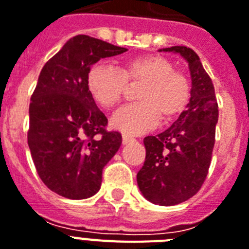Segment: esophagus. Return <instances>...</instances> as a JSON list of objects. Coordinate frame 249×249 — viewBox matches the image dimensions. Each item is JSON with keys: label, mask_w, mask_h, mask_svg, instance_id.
Listing matches in <instances>:
<instances>
[{"label": "esophagus", "mask_w": 249, "mask_h": 249, "mask_svg": "<svg viewBox=\"0 0 249 249\" xmlns=\"http://www.w3.org/2000/svg\"><path fill=\"white\" fill-rule=\"evenodd\" d=\"M131 141H135V139H133L132 136H128V135H123L122 136V142L126 145V143L131 142Z\"/></svg>", "instance_id": "1"}]
</instances>
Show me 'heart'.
<instances>
[{
	"instance_id": "1",
	"label": "heart",
	"mask_w": 249,
	"mask_h": 249,
	"mask_svg": "<svg viewBox=\"0 0 249 249\" xmlns=\"http://www.w3.org/2000/svg\"><path fill=\"white\" fill-rule=\"evenodd\" d=\"M127 79L145 81L139 92V103L126 104L112 117V126L121 132L140 135L154 129L165 118L179 114L188 104L190 83L174 71L173 65L159 55H142L129 59L122 70L106 62L90 69L88 88L98 104L113 108L122 99Z\"/></svg>"
}]
</instances>
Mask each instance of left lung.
I'll list each match as a JSON object with an SVG mask.
<instances>
[{
  "instance_id": "obj_1",
  "label": "left lung",
  "mask_w": 249,
  "mask_h": 249,
  "mask_svg": "<svg viewBox=\"0 0 249 249\" xmlns=\"http://www.w3.org/2000/svg\"><path fill=\"white\" fill-rule=\"evenodd\" d=\"M161 51L179 53L187 61L191 98L187 109L169 128L143 139L146 158L137 173V184L150 202L172 206L195 196L206 179L219 108L213 81L194 49L176 46Z\"/></svg>"
}]
</instances>
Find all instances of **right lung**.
I'll list each match as a JSON object with an SVG mask.
<instances>
[{
	"instance_id": "right-lung-1",
	"label": "right lung",
	"mask_w": 249,
	"mask_h": 249,
	"mask_svg": "<svg viewBox=\"0 0 249 249\" xmlns=\"http://www.w3.org/2000/svg\"><path fill=\"white\" fill-rule=\"evenodd\" d=\"M126 48L76 36L44 65L29 107L28 145L49 190L84 200L100 190L103 168L122 143L88 88L90 66Z\"/></svg>"
}]
</instances>
